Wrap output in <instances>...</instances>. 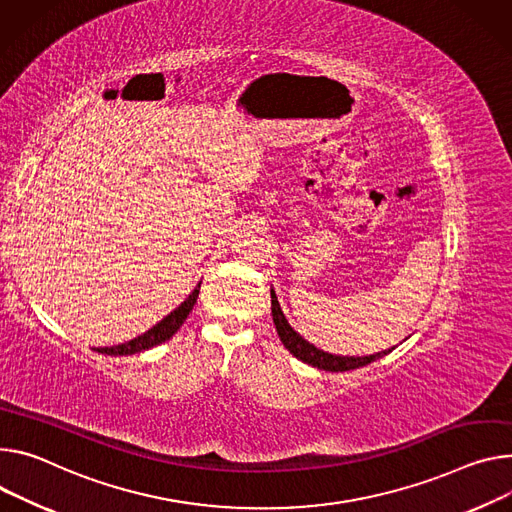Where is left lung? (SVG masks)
<instances>
[{
    "instance_id": "left-lung-1",
    "label": "left lung",
    "mask_w": 512,
    "mask_h": 512,
    "mask_svg": "<svg viewBox=\"0 0 512 512\" xmlns=\"http://www.w3.org/2000/svg\"><path fill=\"white\" fill-rule=\"evenodd\" d=\"M271 314H273V324H275V331L277 335H280V341L284 343V347L294 355L298 357L300 361L312 365V367H318V369H324V371H349V369H357V367H363L371 361L376 359H382L384 355H388L392 349H384V351H378L374 355H363V357H355V355H333V353H327L322 351L318 347H314L312 343H308L298 331H294L290 327L288 318L284 316L282 312V306L280 302H277V296L275 292L271 290Z\"/></svg>"
}]
</instances>
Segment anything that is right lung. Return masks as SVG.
I'll return each instance as SVG.
<instances>
[{"instance_id": "obj_1", "label": "right lung", "mask_w": 512, "mask_h": 512, "mask_svg": "<svg viewBox=\"0 0 512 512\" xmlns=\"http://www.w3.org/2000/svg\"><path fill=\"white\" fill-rule=\"evenodd\" d=\"M200 284L192 290V294L185 298L175 310H171L163 320H159L153 329H149L147 333H143L141 337H136L128 343H122V345H116V347H102V349H96L98 353H104V355H134V353H141V351H147L151 347H157L165 341H169L177 329L181 327V324L185 322V318H188V314L192 312L196 300H198V294H200Z\"/></svg>"}]
</instances>
